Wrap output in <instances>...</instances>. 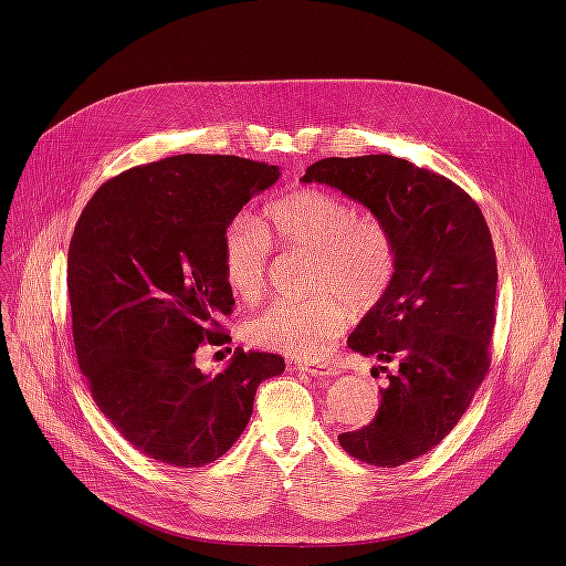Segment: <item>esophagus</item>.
I'll list each match as a JSON object with an SVG mask.
<instances>
[{"label":"esophagus","instance_id":"obj_1","mask_svg":"<svg viewBox=\"0 0 566 566\" xmlns=\"http://www.w3.org/2000/svg\"><path fill=\"white\" fill-rule=\"evenodd\" d=\"M298 371L310 374L314 378H325V376H337V369L331 365H314V363H298Z\"/></svg>","mask_w":566,"mask_h":566}]
</instances>
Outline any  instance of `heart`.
<instances>
[{
  "instance_id": "b5f03b06",
  "label": "heart",
  "mask_w": 566,
  "mask_h": 566,
  "mask_svg": "<svg viewBox=\"0 0 566 566\" xmlns=\"http://www.w3.org/2000/svg\"><path fill=\"white\" fill-rule=\"evenodd\" d=\"M312 252L307 301H277L252 316L245 337L261 348L295 358H321L339 339L348 307L369 312L397 275V241L380 216L358 211L346 197L301 188L273 199L261 220L235 216L220 238V265L241 301H256L271 271V243Z\"/></svg>"
}]
</instances>
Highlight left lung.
<instances>
[{"instance_id":"left-lung-1","label":"left lung","mask_w":566,"mask_h":566,"mask_svg":"<svg viewBox=\"0 0 566 566\" xmlns=\"http://www.w3.org/2000/svg\"><path fill=\"white\" fill-rule=\"evenodd\" d=\"M305 184H325L380 216L397 241V275L348 337L390 385L376 418L339 433L358 461L397 468L431 452L468 410L491 367L497 263L489 224L450 178L388 154L323 158Z\"/></svg>"}]
</instances>
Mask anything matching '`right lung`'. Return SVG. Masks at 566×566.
<instances>
[{"label": "right lung", "mask_w": 566, "mask_h": 566, "mask_svg": "<svg viewBox=\"0 0 566 566\" xmlns=\"http://www.w3.org/2000/svg\"><path fill=\"white\" fill-rule=\"evenodd\" d=\"M280 169L238 156L186 154L133 167L88 199L69 248L77 365L101 412L135 450L178 468L220 459L250 422L275 353L235 348L218 376L197 348L231 342L233 293L220 238Z\"/></svg>", "instance_id": "obj_1"}]
</instances>
